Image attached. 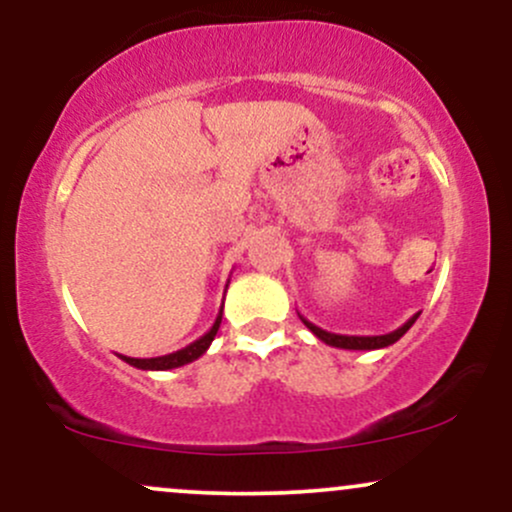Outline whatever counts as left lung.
Masks as SVG:
<instances>
[{"mask_svg": "<svg viewBox=\"0 0 512 512\" xmlns=\"http://www.w3.org/2000/svg\"><path fill=\"white\" fill-rule=\"evenodd\" d=\"M298 315H301V313H298ZM419 315H421V313L411 315L409 320L404 322L402 327H397L395 332H387V334H373V337H356V334H334V332H327V330H322V327L313 325V322L305 320L303 315H301V320H303V325L308 327V330L313 332L317 339H320V342H325V344H330V346H337V349H349V351H373V349H385V346H390V344L399 342V339H402L404 334L409 332V327L414 325L416 317H419Z\"/></svg>", "mask_w": 512, "mask_h": 512, "instance_id": "8db88e82", "label": "left lung"}]
</instances>
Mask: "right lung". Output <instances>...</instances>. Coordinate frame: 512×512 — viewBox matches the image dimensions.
Returning a JSON list of instances; mask_svg holds the SVG:
<instances>
[{"instance_id": "right-lung-1", "label": "right lung", "mask_w": 512, "mask_h": 512, "mask_svg": "<svg viewBox=\"0 0 512 512\" xmlns=\"http://www.w3.org/2000/svg\"><path fill=\"white\" fill-rule=\"evenodd\" d=\"M226 289H228V284H226ZM221 315H223V303H221V308H219V315H216L214 325L209 327V332H204L202 337L195 339V342L187 344L185 349L173 351V354L156 356V358H132V356H122V354H117V356H120L125 363H129V366H134V368H139V370H170V368L187 366V363L197 361L199 356L207 354V349L211 346V342H214L216 332H219V327H221Z\"/></svg>"}]
</instances>
